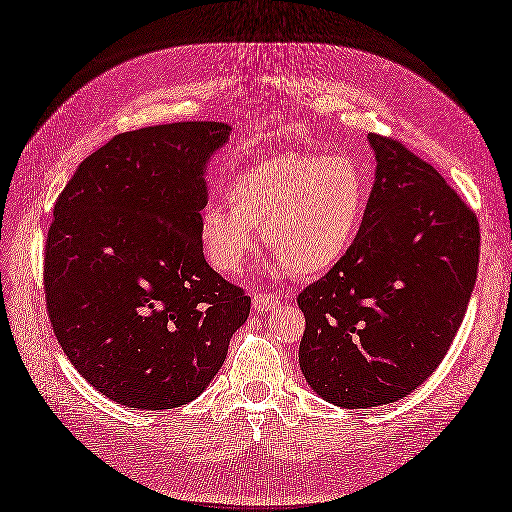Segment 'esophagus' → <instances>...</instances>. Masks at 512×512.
Masks as SVG:
<instances>
[{
	"instance_id": "34e87169",
	"label": "esophagus",
	"mask_w": 512,
	"mask_h": 512,
	"mask_svg": "<svg viewBox=\"0 0 512 512\" xmlns=\"http://www.w3.org/2000/svg\"><path fill=\"white\" fill-rule=\"evenodd\" d=\"M278 304H280V297H278V295H272V293H257V295L253 297V310H255L257 314L274 310V308H278Z\"/></svg>"
}]
</instances>
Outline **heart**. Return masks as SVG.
I'll use <instances>...</instances> for the list:
<instances>
[{"label": "heart", "mask_w": 512, "mask_h": 512, "mask_svg": "<svg viewBox=\"0 0 512 512\" xmlns=\"http://www.w3.org/2000/svg\"><path fill=\"white\" fill-rule=\"evenodd\" d=\"M227 192L232 204L208 200L198 217L202 249L215 270L240 272L263 227V238L291 274L316 276L352 249L369 183L352 158L289 151L242 168Z\"/></svg>", "instance_id": "b5f03b06"}]
</instances>
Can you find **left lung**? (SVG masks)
<instances>
[{
    "instance_id": "obj_1",
    "label": "left lung",
    "mask_w": 512,
    "mask_h": 512,
    "mask_svg": "<svg viewBox=\"0 0 512 512\" xmlns=\"http://www.w3.org/2000/svg\"><path fill=\"white\" fill-rule=\"evenodd\" d=\"M377 160L361 232L299 293V367L325 401L369 409L403 399L445 358L479 268V221L401 141L367 137Z\"/></svg>"
}]
</instances>
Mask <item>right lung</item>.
I'll list each match as a JSON object with an SVG mask.
<instances>
[{"label": "right lung", "instance_id": "add662e5", "mask_svg": "<svg viewBox=\"0 0 512 512\" xmlns=\"http://www.w3.org/2000/svg\"><path fill=\"white\" fill-rule=\"evenodd\" d=\"M223 122L122 132L56 198L44 293L71 365L107 399L187 405L221 369L251 297L208 266L198 217Z\"/></svg>", "mask_w": 512, "mask_h": 512}]
</instances>
